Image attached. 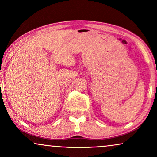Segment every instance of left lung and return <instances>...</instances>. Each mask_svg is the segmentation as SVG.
<instances>
[{
    "label": "left lung",
    "instance_id": "left-lung-1",
    "mask_svg": "<svg viewBox=\"0 0 157 157\" xmlns=\"http://www.w3.org/2000/svg\"><path fill=\"white\" fill-rule=\"evenodd\" d=\"M157 73V72H156ZM156 88H157V84H156Z\"/></svg>",
    "mask_w": 157,
    "mask_h": 157
}]
</instances>
